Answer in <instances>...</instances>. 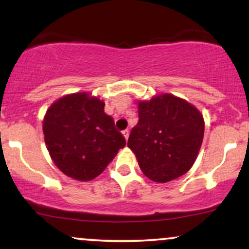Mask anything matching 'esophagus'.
Listing matches in <instances>:
<instances>
[{"mask_svg": "<svg viewBox=\"0 0 249 249\" xmlns=\"http://www.w3.org/2000/svg\"><path fill=\"white\" fill-rule=\"evenodd\" d=\"M123 136H124V138L125 139H126V141H127V138H128V134H130V132H128V130H124V131H123Z\"/></svg>", "mask_w": 249, "mask_h": 249, "instance_id": "34e87169", "label": "esophagus"}]
</instances>
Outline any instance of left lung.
<instances>
[{
	"label": "left lung",
	"mask_w": 249,
	"mask_h": 249,
	"mask_svg": "<svg viewBox=\"0 0 249 249\" xmlns=\"http://www.w3.org/2000/svg\"><path fill=\"white\" fill-rule=\"evenodd\" d=\"M139 122L127 146L142 173L156 182L179 178L193 166L204 139L201 112L185 99L161 93L139 101Z\"/></svg>",
	"instance_id": "8db88e82"
}]
</instances>
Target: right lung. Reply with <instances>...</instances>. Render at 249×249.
Returning a JSON list of instances; mask_svg holds the SVG:
<instances>
[{"label": "right lung", "mask_w": 249, "mask_h": 249, "mask_svg": "<svg viewBox=\"0 0 249 249\" xmlns=\"http://www.w3.org/2000/svg\"><path fill=\"white\" fill-rule=\"evenodd\" d=\"M105 103L89 92L57 99L43 119V133L55 165L65 176L89 181L98 177L126 145Z\"/></svg>", "instance_id": "add662e5"}]
</instances>
